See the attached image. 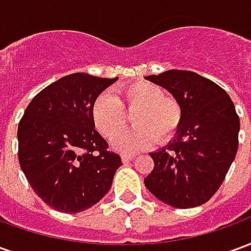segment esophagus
<instances>
[{
  "mask_svg": "<svg viewBox=\"0 0 251 251\" xmlns=\"http://www.w3.org/2000/svg\"><path fill=\"white\" fill-rule=\"evenodd\" d=\"M121 157H122V161H124V163H127V161H130L131 158H134V154H133V153L124 152L121 154Z\"/></svg>",
  "mask_w": 251,
  "mask_h": 251,
  "instance_id": "obj_1",
  "label": "esophagus"
}]
</instances>
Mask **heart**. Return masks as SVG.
Here are the masks:
<instances>
[{"label":"heart","instance_id":"heart-1","mask_svg":"<svg viewBox=\"0 0 251 251\" xmlns=\"http://www.w3.org/2000/svg\"><path fill=\"white\" fill-rule=\"evenodd\" d=\"M125 109L133 111V129L121 134L114 145L121 151L134 152L153 145L156 140L165 141L174 136L181 122L179 102L163 94L154 83L136 80L118 88L115 94L104 93L93 106L95 127L106 138H113L127 124Z\"/></svg>","mask_w":251,"mask_h":251}]
</instances>
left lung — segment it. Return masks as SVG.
<instances>
[{
    "mask_svg": "<svg viewBox=\"0 0 251 251\" xmlns=\"http://www.w3.org/2000/svg\"><path fill=\"white\" fill-rule=\"evenodd\" d=\"M147 79L176 98L181 122L174 141L151 153L154 167L144 183L175 208L204 204L219 189L237 154L239 117L231 98L192 71L169 70Z\"/></svg>",
    "mask_w": 251,
    "mask_h": 251,
    "instance_id": "left-lung-1",
    "label": "left lung"
}]
</instances>
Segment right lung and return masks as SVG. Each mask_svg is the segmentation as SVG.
I'll return each mask as SVG.
<instances>
[{
    "label": "right lung",
    "instance_id": "1",
    "mask_svg": "<svg viewBox=\"0 0 251 251\" xmlns=\"http://www.w3.org/2000/svg\"><path fill=\"white\" fill-rule=\"evenodd\" d=\"M117 79L67 75L43 88L20 120V167L53 210L76 214L97 204L122 165L93 120L95 99Z\"/></svg>",
    "mask_w": 251,
    "mask_h": 251
}]
</instances>
